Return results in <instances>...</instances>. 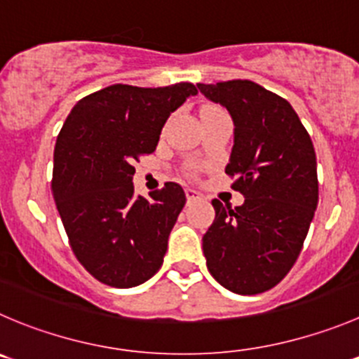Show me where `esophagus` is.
Segmentation results:
<instances>
[{
	"label": "esophagus",
	"mask_w": 359,
	"mask_h": 359,
	"mask_svg": "<svg viewBox=\"0 0 359 359\" xmlns=\"http://www.w3.org/2000/svg\"><path fill=\"white\" fill-rule=\"evenodd\" d=\"M185 194H187V199H189V203H192V201H197L201 197V194L197 192V190H194V189H187Z\"/></svg>",
	"instance_id": "obj_1"
}]
</instances>
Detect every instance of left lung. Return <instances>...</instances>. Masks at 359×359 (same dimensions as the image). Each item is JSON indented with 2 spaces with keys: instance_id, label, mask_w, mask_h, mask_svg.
<instances>
[{
  "instance_id": "obj_1",
  "label": "left lung",
  "mask_w": 359,
  "mask_h": 359,
  "mask_svg": "<svg viewBox=\"0 0 359 359\" xmlns=\"http://www.w3.org/2000/svg\"><path fill=\"white\" fill-rule=\"evenodd\" d=\"M227 109L234 144L225 172L245 196L234 210L211 201L215 220L203 236L213 278L236 294L275 287L302 252L319 201L310 135L285 98L252 81L197 84Z\"/></svg>"
}]
</instances>
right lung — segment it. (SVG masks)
Instances as JSON below:
<instances>
[{
  "mask_svg": "<svg viewBox=\"0 0 359 359\" xmlns=\"http://www.w3.org/2000/svg\"><path fill=\"white\" fill-rule=\"evenodd\" d=\"M190 83L165 88L112 84L68 114L54 148L53 196L75 257L102 284L128 289L160 269L167 240L187 203L177 183L134 194V160L156 149L167 118Z\"/></svg>",
  "mask_w": 359,
  "mask_h": 359,
  "instance_id": "right-lung-1",
  "label": "right lung"
}]
</instances>
